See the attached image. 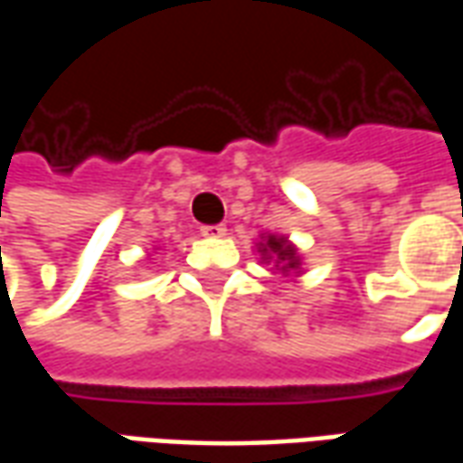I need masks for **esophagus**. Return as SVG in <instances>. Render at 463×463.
<instances>
[{
    "mask_svg": "<svg viewBox=\"0 0 463 463\" xmlns=\"http://www.w3.org/2000/svg\"><path fill=\"white\" fill-rule=\"evenodd\" d=\"M225 228L222 225H203L201 235L203 238H225Z\"/></svg>",
    "mask_w": 463,
    "mask_h": 463,
    "instance_id": "1",
    "label": "esophagus"
}]
</instances>
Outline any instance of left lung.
<instances>
[{"label":"left lung","instance_id":"obj_1","mask_svg":"<svg viewBox=\"0 0 463 463\" xmlns=\"http://www.w3.org/2000/svg\"><path fill=\"white\" fill-rule=\"evenodd\" d=\"M255 250L260 255V262L272 265V270L282 272V275H295L300 278L302 272V255L298 245L288 238V235H278V232H260V238L255 242Z\"/></svg>","mask_w":463,"mask_h":463}]
</instances>
